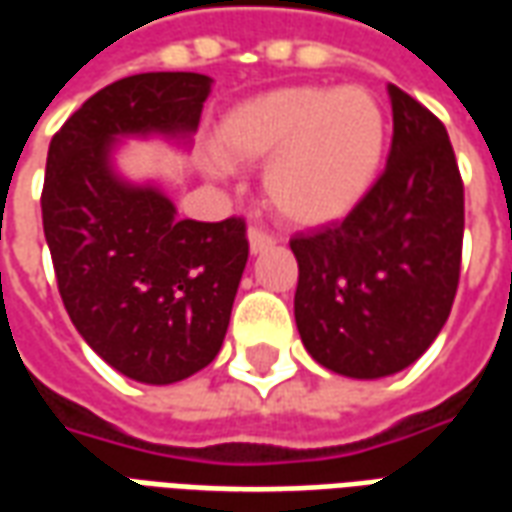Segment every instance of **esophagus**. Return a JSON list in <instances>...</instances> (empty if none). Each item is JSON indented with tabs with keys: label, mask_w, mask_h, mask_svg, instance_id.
<instances>
[{
	"label": "esophagus",
	"mask_w": 512,
	"mask_h": 512,
	"mask_svg": "<svg viewBox=\"0 0 512 512\" xmlns=\"http://www.w3.org/2000/svg\"><path fill=\"white\" fill-rule=\"evenodd\" d=\"M274 246V238L268 233H263L260 227H252L249 230V249H252V255H257V252H266V249H271Z\"/></svg>",
	"instance_id": "esophagus-1"
}]
</instances>
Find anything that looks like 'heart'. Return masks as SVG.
Returning <instances> with one entry per match:
<instances>
[{
  "mask_svg": "<svg viewBox=\"0 0 512 512\" xmlns=\"http://www.w3.org/2000/svg\"><path fill=\"white\" fill-rule=\"evenodd\" d=\"M216 150L224 161L263 169L274 211L301 227L343 219L365 200L386 153V115L365 87L296 84L249 98L222 117Z\"/></svg>",
  "mask_w": 512,
  "mask_h": 512,
  "instance_id": "heart-1",
  "label": "heart"
}]
</instances>
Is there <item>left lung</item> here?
Listing matches in <instances>:
<instances>
[{"label":"left lung","mask_w":512,"mask_h":512,"mask_svg":"<svg viewBox=\"0 0 512 512\" xmlns=\"http://www.w3.org/2000/svg\"><path fill=\"white\" fill-rule=\"evenodd\" d=\"M389 98L395 131L381 178L343 222L290 238L301 343L348 378L417 362L461 279L463 180L447 128L395 84Z\"/></svg>","instance_id":"8db88e82"}]
</instances>
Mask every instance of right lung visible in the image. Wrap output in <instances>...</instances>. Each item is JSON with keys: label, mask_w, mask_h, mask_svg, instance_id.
<instances>
[{"label": "right lung", "mask_w": 512, "mask_h": 512, "mask_svg": "<svg viewBox=\"0 0 512 512\" xmlns=\"http://www.w3.org/2000/svg\"><path fill=\"white\" fill-rule=\"evenodd\" d=\"M211 79L136 73L87 98L54 134L40 194L62 304L95 354L142 384L211 365L244 274L246 222L178 219L156 186L112 169L117 136H189Z\"/></svg>", "instance_id": "right-lung-1"}]
</instances>
